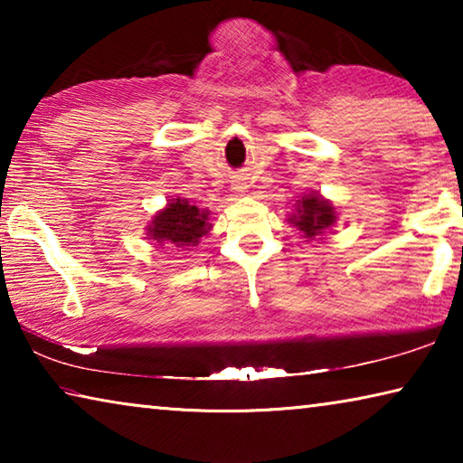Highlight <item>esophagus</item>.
Returning <instances> with one entry per match:
<instances>
[{
	"mask_svg": "<svg viewBox=\"0 0 463 463\" xmlns=\"http://www.w3.org/2000/svg\"><path fill=\"white\" fill-rule=\"evenodd\" d=\"M232 190H237V192H242V190H245V185H242V184H234V187H232Z\"/></svg>",
	"mask_w": 463,
	"mask_h": 463,
	"instance_id": "34e87169",
	"label": "esophagus"
}]
</instances>
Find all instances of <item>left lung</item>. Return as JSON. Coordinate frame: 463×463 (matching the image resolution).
I'll list each match as a JSON object with an SVG mask.
<instances>
[{
    "instance_id": "left-lung-1",
    "label": "left lung",
    "mask_w": 463,
    "mask_h": 463,
    "mask_svg": "<svg viewBox=\"0 0 463 463\" xmlns=\"http://www.w3.org/2000/svg\"><path fill=\"white\" fill-rule=\"evenodd\" d=\"M336 208L333 202L323 198L318 192L304 194L300 200H296L294 213L288 214V224L296 226L302 232L304 239H320L323 234L336 224Z\"/></svg>"
}]
</instances>
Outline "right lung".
Wrapping results in <instances>:
<instances>
[{
    "label": "right lung",
    "mask_w": 463,
    "mask_h": 463,
    "mask_svg": "<svg viewBox=\"0 0 463 463\" xmlns=\"http://www.w3.org/2000/svg\"><path fill=\"white\" fill-rule=\"evenodd\" d=\"M213 229L210 210H200L187 200H169L146 224V239L155 241L163 249H182L200 245L202 237Z\"/></svg>",
    "instance_id": "obj_1"
}]
</instances>
